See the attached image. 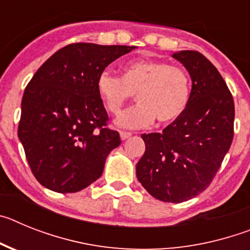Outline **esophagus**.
Instances as JSON below:
<instances>
[{
  "label": "esophagus",
  "instance_id": "esophagus-1",
  "mask_svg": "<svg viewBox=\"0 0 250 250\" xmlns=\"http://www.w3.org/2000/svg\"><path fill=\"white\" fill-rule=\"evenodd\" d=\"M131 132H127V131H120V138L121 140H126V139L131 138Z\"/></svg>",
  "mask_w": 250,
  "mask_h": 250
}]
</instances>
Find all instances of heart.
<instances>
[{
  "label": "heart",
  "instance_id": "heart-1",
  "mask_svg": "<svg viewBox=\"0 0 250 250\" xmlns=\"http://www.w3.org/2000/svg\"><path fill=\"white\" fill-rule=\"evenodd\" d=\"M96 89L106 110L120 114L123 106L132 98L139 104L124 111L116 125L125 129H140L154 121L169 125L185 112L190 100V80L178 66L164 61L139 60L127 62L119 77L107 70L100 72Z\"/></svg>",
  "mask_w": 250,
  "mask_h": 250
}]
</instances>
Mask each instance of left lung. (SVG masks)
I'll use <instances>...</instances> for the list:
<instances>
[{
  "label": "left lung",
  "mask_w": 250,
  "mask_h": 250,
  "mask_svg": "<svg viewBox=\"0 0 250 250\" xmlns=\"http://www.w3.org/2000/svg\"><path fill=\"white\" fill-rule=\"evenodd\" d=\"M171 56L190 75V100L163 132L141 135L145 152L136 164V176L155 199L183 203L204 191L219 170L233 141L234 101L204 55L187 50Z\"/></svg>",
  "instance_id": "8db88e82"
}]
</instances>
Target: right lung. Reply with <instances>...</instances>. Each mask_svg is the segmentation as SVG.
<instances>
[{
  "label": "right lung",
  "mask_w": 250,
  "mask_h": 250,
  "mask_svg": "<svg viewBox=\"0 0 250 250\" xmlns=\"http://www.w3.org/2000/svg\"><path fill=\"white\" fill-rule=\"evenodd\" d=\"M135 46L71 43L47 59L25 89L19 139L35 178L56 193H76L98 180L121 144L107 129L96 80Z\"/></svg>",
  "instance_id": "add662e5"
}]
</instances>
